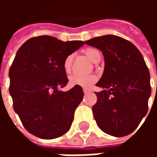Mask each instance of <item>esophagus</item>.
I'll return each mask as SVG.
<instances>
[{
    "instance_id": "obj_1",
    "label": "esophagus",
    "mask_w": 157,
    "mask_h": 157,
    "mask_svg": "<svg viewBox=\"0 0 157 157\" xmlns=\"http://www.w3.org/2000/svg\"><path fill=\"white\" fill-rule=\"evenodd\" d=\"M83 92H84V93H88V92H90V90H89V89H87V88H83Z\"/></svg>"
}]
</instances>
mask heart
<instances>
[{"label": "heart", "instance_id": "b5f03b06", "mask_svg": "<svg viewBox=\"0 0 157 157\" xmlns=\"http://www.w3.org/2000/svg\"><path fill=\"white\" fill-rule=\"evenodd\" d=\"M85 54L86 57L95 63L97 59L101 57V53L97 48H88L85 50ZM72 60H73V55H68L64 60L63 63V67L66 73H69L71 70ZM97 81V76L94 75H73L70 77V84L71 86H79L82 87L88 88L92 86Z\"/></svg>", "mask_w": 157, "mask_h": 157}]
</instances>
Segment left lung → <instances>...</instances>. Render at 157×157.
I'll list each match as a JSON object with an SVG mask.
<instances>
[{
	"label": "left lung",
	"instance_id": "8db88e82",
	"mask_svg": "<svg viewBox=\"0 0 157 157\" xmlns=\"http://www.w3.org/2000/svg\"><path fill=\"white\" fill-rule=\"evenodd\" d=\"M98 48L104 57V71L96 85L98 102L92 107L97 124L102 131L122 137L137 128L148 112L151 87L145 59L131 42L115 35L85 42Z\"/></svg>",
	"mask_w": 157,
	"mask_h": 157
}]
</instances>
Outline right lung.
Returning <instances> with one entry per match:
<instances>
[{
    "instance_id": "add662e5",
    "label": "right lung",
    "mask_w": 157,
    "mask_h": 157,
    "mask_svg": "<svg viewBox=\"0 0 157 157\" xmlns=\"http://www.w3.org/2000/svg\"><path fill=\"white\" fill-rule=\"evenodd\" d=\"M83 44L44 35L27 40L17 52L9 71V92L14 111L32 135L51 140L71 128L84 93L79 86L67 92L59 89L69 81L65 59Z\"/></svg>"
}]
</instances>
